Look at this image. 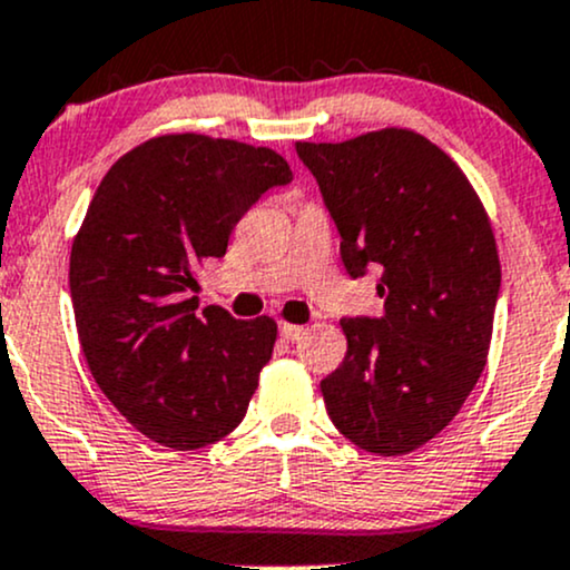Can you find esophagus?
Instances as JSON below:
<instances>
[{"mask_svg":"<svg viewBox=\"0 0 570 570\" xmlns=\"http://www.w3.org/2000/svg\"><path fill=\"white\" fill-rule=\"evenodd\" d=\"M302 334H304V326H296V323H279V336H283V340L296 342Z\"/></svg>","mask_w":570,"mask_h":570,"instance_id":"obj_1","label":"esophagus"}]
</instances>
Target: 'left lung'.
<instances>
[{"instance_id": "1", "label": "left lung", "mask_w": 570, "mask_h": 570, "mask_svg": "<svg viewBox=\"0 0 570 570\" xmlns=\"http://www.w3.org/2000/svg\"><path fill=\"white\" fill-rule=\"evenodd\" d=\"M353 279L381 266V317H342L347 353L321 381L334 426L400 456L449 426L487 366L500 258L468 176L413 130L296 144Z\"/></svg>"}]
</instances>
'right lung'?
Masks as SVG:
<instances>
[{
    "mask_svg": "<svg viewBox=\"0 0 570 570\" xmlns=\"http://www.w3.org/2000/svg\"><path fill=\"white\" fill-rule=\"evenodd\" d=\"M291 179L266 146L181 132L127 151L97 187L70 253L78 340L102 394L155 443L204 449L242 424L277 323L195 315L193 268L223 258L238 219Z\"/></svg>",
    "mask_w": 570,
    "mask_h": 570,
    "instance_id": "right-lung-1",
    "label": "right lung"
}]
</instances>
